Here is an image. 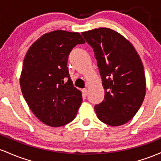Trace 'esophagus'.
<instances>
[{
  "label": "esophagus",
  "mask_w": 161,
  "mask_h": 161,
  "mask_svg": "<svg viewBox=\"0 0 161 161\" xmlns=\"http://www.w3.org/2000/svg\"><path fill=\"white\" fill-rule=\"evenodd\" d=\"M82 93H83V96H84V97H86L88 94V90L86 88H84V89L82 90Z\"/></svg>",
  "instance_id": "34e87169"
}]
</instances>
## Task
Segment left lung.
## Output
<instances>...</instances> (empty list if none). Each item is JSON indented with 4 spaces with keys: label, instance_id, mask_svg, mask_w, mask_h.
I'll return each instance as SVG.
<instances>
[{
    "label": "left lung",
    "instance_id": "obj_1",
    "mask_svg": "<svg viewBox=\"0 0 161 161\" xmlns=\"http://www.w3.org/2000/svg\"><path fill=\"white\" fill-rule=\"evenodd\" d=\"M94 51L105 90L104 100L96 105L97 118L111 126L125 124L135 116L146 93L144 67L130 42L106 27L81 32Z\"/></svg>",
    "mask_w": 161,
    "mask_h": 161
}]
</instances>
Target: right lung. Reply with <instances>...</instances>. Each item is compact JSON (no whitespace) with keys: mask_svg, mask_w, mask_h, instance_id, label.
I'll use <instances>...</instances> for the list:
<instances>
[{"mask_svg":"<svg viewBox=\"0 0 161 161\" xmlns=\"http://www.w3.org/2000/svg\"><path fill=\"white\" fill-rule=\"evenodd\" d=\"M85 42L79 32L55 30L34 42L27 51L19 84L33 114L44 124L60 127L75 119L82 93L73 85L68 58Z\"/></svg>","mask_w":161,"mask_h":161,"instance_id":"1","label":"right lung"}]
</instances>
